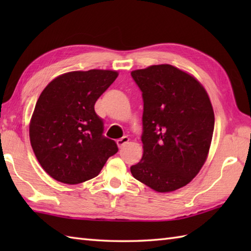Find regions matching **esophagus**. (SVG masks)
<instances>
[{"label": "esophagus", "instance_id": "esophagus-1", "mask_svg": "<svg viewBox=\"0 0 251 251\" xmlns=\"http://www.w3.org/2000/svg\"><path fill=\"white\" fill-rule=\"evenodd\" d=\"M128 141H129V138L128 137H126V136H124V137H122L121 139H119L116 141V143H117V147L119 148H123L124 147L126 143H128Z\"/></svg>", "mask_w": 251, "mask_h": 251}]
</instances>
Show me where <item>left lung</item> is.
<instances>
[{
    "label": "left lung",
    "instance_id": "obj_1",
    "mask_svg": "<svg viewBox=\"0 0 251 251\" xmlns=\"http://www.w3.org/2000/svg\"><path fill=\"white\" fill-rule=\"evenodd\" d=\"M131 77L143 99V155L131 175L157 192L178 190L199 174L209 152V97L195 77L170 65L135 70Z\"/></svg>",
    "mask_w": 251,
    "mask_h": 251
}]
</instances>
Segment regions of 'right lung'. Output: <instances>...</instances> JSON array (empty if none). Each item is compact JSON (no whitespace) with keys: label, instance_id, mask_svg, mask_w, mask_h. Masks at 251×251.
I'll return each instance as SVG.
<instances>
[{"label":"right lung","instance_id":"1","mask_svg":"<svg viewBox=\"0 0 251 251\" xmlns=\"http://www.w3.org/2000/svg\"><path fill=\"white\" fill-rule=\"evenodd\" d=\"M116 71H73L56 77L40 95L30 122L33 152L51 178L77 184L95 178L119 151L104 137L95 103L117 77Z\"/></svg>","mask_w":251,"mask_h":251}]
</instances>
